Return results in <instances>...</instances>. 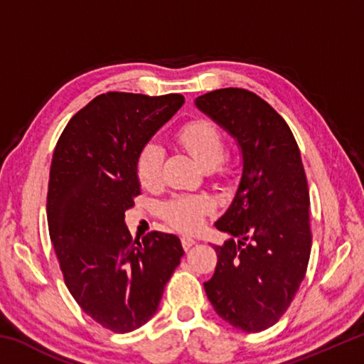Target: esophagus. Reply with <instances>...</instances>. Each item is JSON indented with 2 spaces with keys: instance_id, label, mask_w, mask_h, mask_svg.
I'll return each mask as SVG.
<instances>
[{
  "instance_id": "obj_1",
  "label": "esophagus",
  "mask_w": 364,
  "mask_h": 364,
  "mask_svg": "<svg viewBox=\"0 0 364 364\" xmlns=\"http://www.w3.org/2000/svg\"><path fill=\"white\" fill-rule=\"evenodd\" d=\"M181 244H183L184 250H189V249L193 247V245L196 244V239L189 237V236H183V237H181Z\"/></svg>"
}]
</instances>
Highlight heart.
Returning <instances> with one entry per match:
<instances>
[{"instance_id": "1", "label": "heart", "mask_w": 364, "mask_h": 364, "mask_svg": "<svg viewBox=\"0 0 364 364\" xmlns=\"http://www.w3.org/2000/svg\"><path fill=\"white\" fill-rule=\"evenodd\" d=\"M178 141L202 167L213 168L225 157V138L213 122L200 119L181 127ZM164 152L157 143H147L138 154L136 173L141 184L156 189L162 183ZM213 208L207 196H175L162 205V217L178 230L193 232L204 223Z\"/></svg>"}]
</instances>
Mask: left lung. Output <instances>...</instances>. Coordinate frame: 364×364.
Listing matches in <instances>:
<instances>
[{
	"label": "left lung",
	"instance_id": "1",
	"mask_svg": "<svg viewBox=\"0 0 364 364\" xmlns=\"http://www.w3.org/2000/svg\"><path fill=\"white\" fill-rule=\"evenodd\" d=\"M196 106L236 139L242 156L236 193L215 221L231 237L213 245L218 262L205 294L223 321L260 332L284 315L310 258V194L297 141L252 91L215 90Z\"/></svg>",
	"mask_w": 364,
	"mask_h": 364
}]
</instances>
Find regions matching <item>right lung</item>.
I'll use <instances>...</instances> for the list:
<instances>
[{
    "instance_id": "1",
    "label": "right lung",
    "mask_w": 364,
    "mask_h": 364,
    "mask_svg": "<svg viewBox=\"0 0 364 364\" xmlns=\"http://www.w3.org/2000/svg\"><path fill=\"white\" fill-rule=\"evenodd\" d=\"M184 104L181 95L110 93L67 123L53 154L48 226L72 297L102 328L130 332L156 315L184 250L175 234L133 239L138 154Z\"/></svg>"
}]
</instances>
